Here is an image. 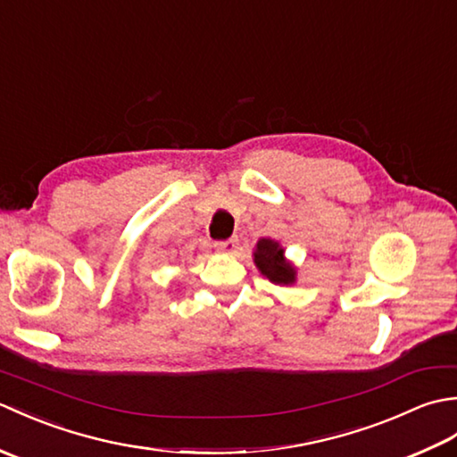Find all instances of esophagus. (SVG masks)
I'll use <instances>...</instances> for the list:
<instances>
[{"mask_svg":"<svg viewBox=\"0 0 457 457\" xmlns=\"http://www.w3.org/2000/svg\"><path fill=\"white\" fill-rule=\"evenodd\" d=\"M216 249L221 251V253H234V251L237 249V237L216 241Z\"/></svg>","mask_w":457,"mask_h":457,"instance_id":"34e87169","label":"esophagus"}]
</instances>
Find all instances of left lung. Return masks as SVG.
I'll list each match as a JSON object with an SVG mask.
<instances>
[{
	"label": "left lung",
	"instance_id": "1",
	"mask_svg": "<svg viewBox=\"0 0 457 457\" xmlns=\"http://www.w3.org/2000/svg\"><path fill=\"white\" fill-rule=\"evenodd\" d=\"M253 261L261 275H265L275 285H293L296 269L285 259V249L273 239H259L253 251Z\"/></svg>",
	"mask_w": 457,
	"mask_h": 457
}]
</instances>
